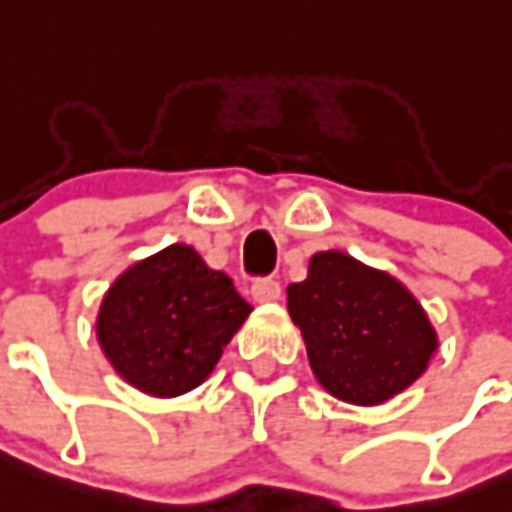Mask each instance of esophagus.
<instances>
[{"instance_id":"1","label":"esophagus","mask_w":512,"mask_h":512,"mask_svg":"<svg viewBox=\"0 0 512 512\" xmlns=\"http://www.w3.org/2000/svg\"><path fill=\"white\" fill-rule=\"evenodd\" d=\"M251 296L253 301H259V304H264V301H277L280 299V283L272 280V277H259V280L251 285Z\"/></svg>"}]
</instances>
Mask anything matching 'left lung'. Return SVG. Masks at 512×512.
I'll return each instance as SVG.
<instances>
[{"label": "left lung", "instance_id": "left-lung-1", "mask_svg": "<svg viewBox=\"0 0 512 512\" xmlns=\"http://www.w3.org/2000/svg\"><path fill=\"white\" fill-rule=\"evenodd\" d=\"M312 374L355 406L390 400L425 374L438 336L408 288L342 251L315 253L307 280L288 285Z\"/></svg>", "mask_w": 512, "mask_h": 512}]
</instances>
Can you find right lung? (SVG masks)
I'll list each match as a JSON object with an SVG mask.
<instances>
[{"mask_svg": "<svg viewBox=\"0 0 512 512\" xmlns=\"http://www.w3.org/2000/svg\"><path fill=\"white\" fill-rule=\"evenodd\" d=\"M251 304L192 245L176 243L122 272L95 323L114 371L136 390L173 398L205 382Z\"/></svg>", "mask_w": 512, "mask_h": 512, "instance_id": "1", "label": "right lung"}]
</instances>
